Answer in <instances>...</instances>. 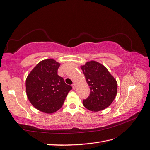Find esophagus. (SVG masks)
Wrapping results in <instances>:
<instances>
[{
  "instance_id": "34e87169",
  "label": "esophagus",
  "mask_w": 150,
  "mask_h": 150,
  "mask_svg": "<svg viewBox=\"0 0 150 150\" xmlns=\"http://www.w3.org/2000/svg\"><path fill=\"white\" fill-rule=\"evenodd\" d=\"M72 87H73V89H75L76 88V83H74V84L72 85Z\"/></svg>"
}]
</instances>
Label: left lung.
Returning <instances> with one entry per match:
<instances>
[{
  "label": "left lung",
  "instance_id": "1",
  "mask_svg": "<svg viewBox=\"0 0 150 150\" xmlns=\"http://www.w3.org/2000/svg\"><path fill=\"white\" fill-rule=\"evenodd\" d=\"M81 68L90 88L88 98L83 100V106L93 112L110 106L117 95L116 80L105 66L95 61L86 62Z\"/></svg>",
  "mask_w": 150,
  "mask_h": 150
}]
</instances>
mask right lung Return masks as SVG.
<instances>
[{
  "label": "right lung",
  "instance_id": "add662e5",
  "mask_svg": "<svg viewBox=\"0 0 150 150\" xmlns=\"http://www.w3.org/2000/svg\"><path fill=\"white\" fill-rule=\"evenodd\" d=\"M61 63L53 59L40 61L27 76L26 94L30 103L41 112L52 114L63 105L72 89L57 75Z\"/></svg>",
  "mask_w": 150,
  "mask_h": 150
}]
</instances>
